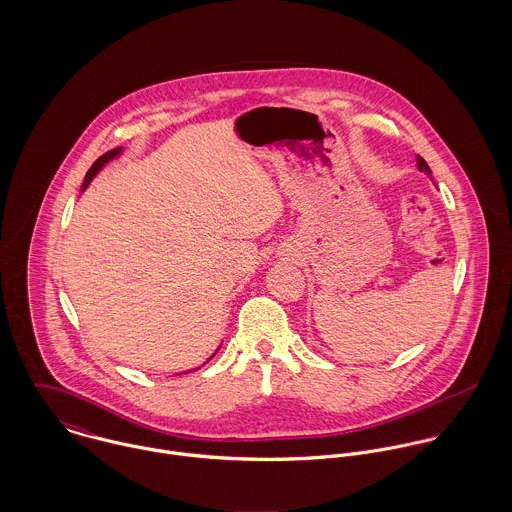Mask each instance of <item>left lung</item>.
I'll use <instances>...</instances> for the list:
<instances>
[{"label": "left lung", "mask_w": 512, "mask_h": 512, "mask_svg": "<svg viewBox=\"0 0 512 512\" xmlns=\"http://www.w3.org/2000/svg\"><path fill=\"white\" fill-rule=\"evenodd\" d=\"M416 159H418V169H420V171H424L426 175H430V177H432V169H430V165L424 161V157H420V155H418Z\"/></svg>", "instance_id": "1"}]
</instances>
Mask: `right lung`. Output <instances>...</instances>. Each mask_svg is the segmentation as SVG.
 I'll list each match as a JSON object with an SVG mask.
<instances>
[{
  "label": "right lung",
  "instance_id": "right-lung-1",
  "mask_svg": "<svg viewBox=\"0 0 512 512\" xmlns=\"http://www.w3.org/2000/svg\"><path fill=\"white\" fill-rule=\"evenodd\" d=\"M120 151H122V147H116V149H112V151H108V153L100 155V157L92 163V167L88 169V173H86V177H84V185H82V189H86V185L92 181V177H94V175H96V173H98V171H100V169H102L110 159H114L116 155H120ZM213 357H215V355H213ZM213 357H211V359H213ZM211 359H209V361H211ZM195 370H197V368H195Z\"/></svg>",
  "mask_w": 512,
  "mask_h": 512
}]
</instances>
